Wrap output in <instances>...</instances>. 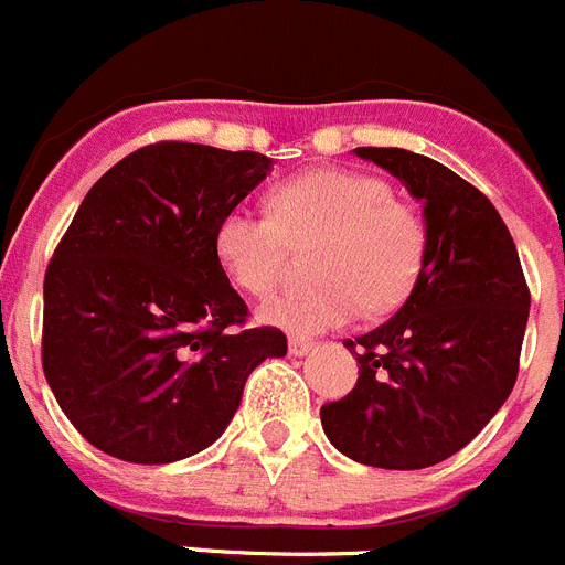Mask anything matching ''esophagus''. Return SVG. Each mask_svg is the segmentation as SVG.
<instances>
[{"label":"esophagus","mask_w":565,"mask_h":565,"mask_svg":"<svg viewBox=\"0 0 565 565\" xmlns=\"http://www.w3.org/2000/svg\"><path fill=\"white\" fill-rule=\"evenodd\" d=\"M311 349H315V342L300 340V337H291V340H288V351H291V356H306Z\"/></svg>","instance_id":"34e87169"}]
</instances>
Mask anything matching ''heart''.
I'll return each mask as SVG.
<instances>
[{
    "label": "heart",
    "instance_id": "1",
    "mask_svg": "<svg viewBox=\"0 0 565 565\" xmlns=\"http://www.w3.org/2000/svg\"><path fill=\"white\" fill-rule=\"evenodd\" d=\"M271 214L234 205L216 225L223 271L248 294L271 291L288 243L320 239L311 274L320 282L291 288L259 308V320L291 334H320L365 311L392 308L412 291L426 254V228L408 202L377 177L317 168L271 191Z\"/></svg>",
    "mask_w": 565,
    "mask_h": 565
}]
</instances>
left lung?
I'll use <instances>...</instances> for the list:
<instances>
[{"mask_svg":"<svg viewBox=\"0 0 565 565\" xmlns=\"http://www.w3.org/2000/svg\"><path fill=\"white\" fill-rule=\"evenodd\" d=\"M423 205L426 254L408 300L345 340L351 394L320 408L337 451L374 469H426L460 451L518 380L529 288L498 209L451 168L403 148H354Z\"/></svg>","mask_w":565,"mask_h":565,"instance_id":"1","label":"left lung"}]
</instances>
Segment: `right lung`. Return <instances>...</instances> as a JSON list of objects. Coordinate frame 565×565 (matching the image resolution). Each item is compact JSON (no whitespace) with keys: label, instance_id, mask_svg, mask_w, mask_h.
I'll return each mask as SVG.
<instances>
[{"label":"right lung","instance_id":"obj_1","mask_svg":"<svg viewBox=\"0 0 565 565\" xmlns=\"http://www.w3.org/2000/svg\"><path fill=\"white\" fill-rule=\"evenodd\" d=\"M271 159L194 142L128 153L82 200L45 274L42 369L76 431L125 462L185 460L239 408L245 380L286 356L277 329L245 322L216 259L225 211Z\"/></svg>","mask_w":565,"mask_h":565}]
</instances>
